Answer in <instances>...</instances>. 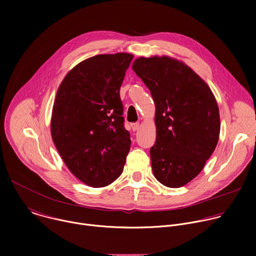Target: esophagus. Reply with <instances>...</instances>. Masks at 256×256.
Instances as JSON below:
<instances>
[{"label": "esophagus", "instance_id": "obj_1", "mask_svg": "<svg viewBox=\"0 0 256 256\" xmlns=\"http://www.w3.org/2000/svg\"><path fill=\"white\" fill-rule=\"evenodd\" d=\"M130 126H132V130L134 132V130H136L138 128L140 124H138V122H134V124H130Z\"/></svg>", "mask_w": 256, "mask_h": 256}]
</instances>
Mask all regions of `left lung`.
<instances>
[{
    "label": "left lung",
    "instance_id": "1",
    "mask_svg": "<svg viewBox=\"0 0 256 256\" xmlns=\"http://www.w3.org/2000/svg\"><path fill=\"white\" fill-rule=\"evenodd\" d=\"M132 70L156 106L153 173L167 188L184 186L200 174L218 144L221 122L216 98L198 74L175 58L140 56Z\"/></svg>",
    "mask_w": 256,
    "mask_h": 256
}]
</instances>
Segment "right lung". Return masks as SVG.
Segmentation results:
<instances>
[{"mask_svg":"<svg viewBox=\"0 0 256 256\" xmlns=\"http://www.w3.org/2000/svg\"><path fill=\"white\" fill-rule=\"evenodd\" d=\"M132 58L126 52L89 58L68 72L56 92L52 140L70 171L92 188L116 180L130 152L120 90Z\"/></svg>","mask_w":256,"mask_h":256,"instance_id":"right-lung-1","label":"right lung"}]
</instances>
